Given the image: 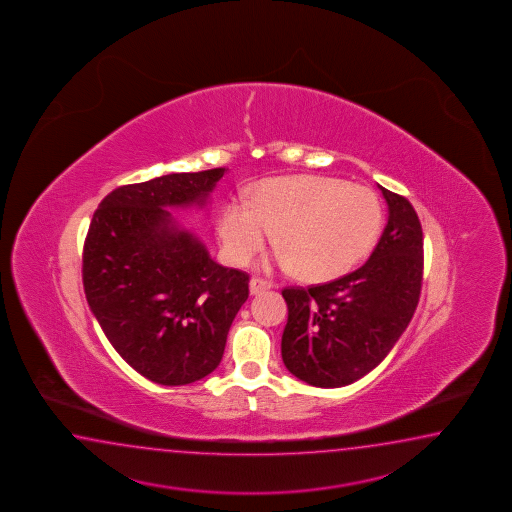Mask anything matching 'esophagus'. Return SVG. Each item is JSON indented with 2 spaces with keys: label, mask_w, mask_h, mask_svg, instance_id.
Here are the masks:
<instances>
[{
  "label": "esophagus",
  "mask_w": 512,
  "mask_h": 512,
  "mask_svg": "<svg viewBox=\"0 0 512 512\" xmlns=\"http://www.w3.org/2000/svg\"><path fill=\"white\" fill-rule=\"evenodd\" d=\"M249 289H251V294L254 296V294L269 291V289H271V283L261 280V278H252L251 283H249Z\"/></svg>",
  "instance_id": "esophagus-1"
}]
</instances>
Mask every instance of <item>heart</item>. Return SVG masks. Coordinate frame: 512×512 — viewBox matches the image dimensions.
I'll return each mask as SVG.
<instances>
[{
    "label": "heart",
    "mask_w": 512,
    "mask_h": 512,
    "mask_svg": "<svg viewBox=\"0 0 512 512\" xmlns=\"http://www.w3.org/2000/svg\"><path fill=\"white\" fill-rule=\"evenodd\" d=\"M378 196L340 178L300 174L256 185L251 201H229L218 218L225 258L243 267L276 232L281 249L271 263L303 280H338L351 272L380 236Z\"/></svg>",
    "instance_id": "b5f03b06"
}]
</instances>
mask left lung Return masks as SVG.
<instances>
[{
  "mask_svg": "<svg viewBox=\"0 0 512 512\" xmlns=\"http://www.w3.org/2000/svg\"><path fill=\"white\" fill-rule=\"evenodd\" d=\"M389 221L358 271L309 289L285 287V367L301 381L345 387L378 367L407 329L420 300L423 232L407 198L383 189Z\"/></svg>",
  "mask_w": 512,
  "mask_h": 512,
  "instance_id": "left-lung-1",
  "label": "left lung"
}]
</instances>
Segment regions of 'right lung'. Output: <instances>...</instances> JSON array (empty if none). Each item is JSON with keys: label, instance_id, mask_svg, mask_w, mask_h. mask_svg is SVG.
I'll return each mask as SVG.
<instances>
[{"label": "right lung", "instance_id": "obj_1", "mask_svg": "<svg viewBox=\"0 0 512 512\" xmlns=\"http://www.w3.org/2000/svg\"><path fill=\"white\" fill-rule=\"evenodd\" d=\"M225 171L118 187L101 201L85 238L83 289L92 314L121 358L160 385L211 374L249 298V274L218 265L169 211L203 207Z\"/></svg>", "mask_w": 512, "mask_h": 512}]
</instances>
